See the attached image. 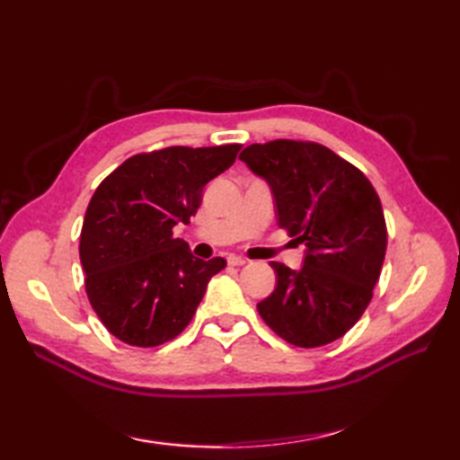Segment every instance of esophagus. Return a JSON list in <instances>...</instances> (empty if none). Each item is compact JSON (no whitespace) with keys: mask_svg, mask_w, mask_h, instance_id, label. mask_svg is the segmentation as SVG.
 I'll return each mask as SVG.
<instances>
[{"mask_svg":"<svg viewBox=\"0 0 460 460\" xmlns=\"http://www.w3.org/2000/svg\"><path fill=\"white\" fill-rule=\"evenodd\" d=\"M227 262H229V265H233V267H241V265H245V262H247V257L229 255V257H227Z\"/></svg>","mask_w":460,"mask_h":460,"instance_id":"34e87169","label":"esophagus"}]
</instances>
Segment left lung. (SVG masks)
I'll list each match as a JSON object with an SVG mask.
<instances>
[{
	"mask_svg": "<svg viewBox=\"0 0 460 460\" xmlns=\"http://www.w3.org/2000/svg\"><path fill=\"white\" fill-rule=\"evenodd\" d=\"M239 160L269 181L279 227L308 249L300 270L270 262L277 288L259 302V314L288 344L326 346L374 296L387 249L379 195L364 172L318 142L251 144Z\"/></svg>",
	"mask_w": 460,
	"mask_h": 460,
	"instance_id": "obj_1",
	"label": "left lung"
}]
</instances>
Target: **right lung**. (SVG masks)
Here are the masks:
<instances>
[{
  "mask_svg": "<svg viewBox=\"0 0 460 460\" xmlns=\"http://www.w3.org/2000/svg\"><path fill=\"white\" fill-rule=\"evenodd\" d=\"M241 144L168 146L122 162L96 188L81 229L84 290L104 328L124 344L154 348L190 324L208 282L227 267L201 261L173 237L203 188L233 165Z\"/></svg>",
  "mask_w": 460,
  "mask_h": 460,
  "instance_id": "obj_1",
  "label": "right lung"
}]
</instances>
